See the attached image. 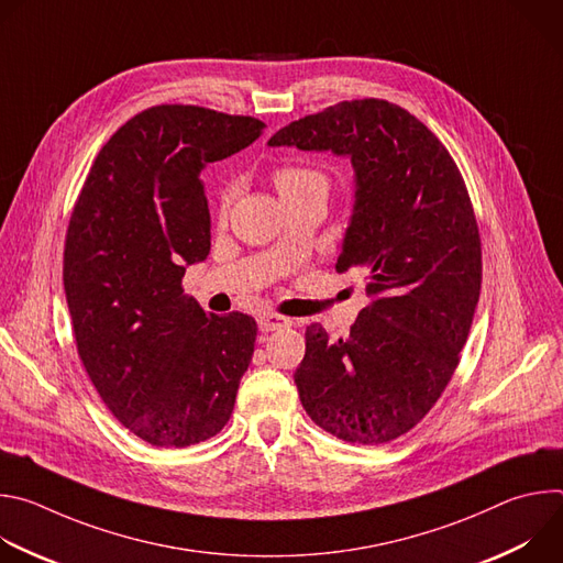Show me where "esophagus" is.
Here are the masks:
<instances>
[{
    "mask_svg": "<svg viewBox=\"0 0 563 563\" xmlns=\"http://www.w3.org/2000/svg\"><path fill=\"white\" fill-rule=\"evenodd\" d=\"M258 325L263 332H276V330H283V328H289L291 320L280 316V313H274V311H267L258 318Z\"/></svg>",
    "mask_w": 563,
    "mask_h": 563,
    "instance_id": "obj_1",
    "label": "esophagus"
}]
</instances>
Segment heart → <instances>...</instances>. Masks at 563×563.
I'll list each match as a JSON object with an SVG mask.
<instances>
[{"label": "heart", "mask_w": 563, "mask_h": 563, "mask_svg": "<svg viewBox=\"0 0 563 563\" xmlns=\"http://www.w3.org/2000/svg\"><path fill=\"white\" fill-rule=\"evenodd\" d=\"M274 185H276L280 196H287V194L298 191V189L309 187V185H325L328 187V180H325L323 174L316 172V169L300 167V165H285V167H278L274 172ZM231 200H233V187H227L220 196V211L222 213L229 209Z\"/></svg>", "instance_id": "1"}]
</instances>
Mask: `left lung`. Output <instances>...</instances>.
I'll list each match as a JSON object with an SVG mask.
<instances>
[{
  "instance_id": "8db88e82",
  "label": "left lung",
  "mask_w": 563,
  "mask_h": 563,
  "mask_svg": "<svg viewBox=\"0 0 563 563\" xmlns=\"http://www.w3.org/2000/svg\"><path fill=\"white\" fill-rule=\"evenodd\" d=\"M285 144L352 157L354 213L336 272H367L372 296L350 336L307 325L300 404L336 439L389 443L434 408L472 328L484 265L467 187L443 142L387 100L305 115L269 140Z\"/></svg>"
}]
</instances>
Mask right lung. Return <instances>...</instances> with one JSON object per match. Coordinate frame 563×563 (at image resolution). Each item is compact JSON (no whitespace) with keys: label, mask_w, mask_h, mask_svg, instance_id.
Instances as JSON below:
<instances>
[{"label":"right lung","mask_w":563,"mask_h":563,"mask_svg":"<svg viewBox=\"0 0 563 563\" xmlns=\"http://www.w3.org/2000/svg\"><path fill=\"white\" fill-rule=\"evenodd\" d=\"M265 122L157 104L100 148L64 243V291L79 361L111 415L155 448H189L229 421L258 325L207 313L183 291L207 258L202 172L263 135Z\"/></svg>","instance_id":"right-lung-1"}]
</instances>
